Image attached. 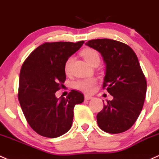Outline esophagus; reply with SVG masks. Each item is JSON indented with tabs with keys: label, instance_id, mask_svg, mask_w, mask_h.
<instances>
[{
	"label": "esophagus",
	"instance_id": "34e87169",
	"mask_svg": "<svg viewBox=\"0 0 159 159\" xmlns=\"http://www.w3.org/2000/svg\"><path fill=\"white\" fill-rule=\"evenodd\" d=\"M84 99H85V101H89V100L93 99V97L92 96H90V95H85V96H84Z\"/></svg>",
	"mask_w": 159,
	"mask_h": 159
}]
</instances>
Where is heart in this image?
<instances>
[{"instance_id": "heart-1", "label": "heart", "mask_w": 159, "mask_h": 159, "mask_svg": "<svg viewBox=\"0 0 159 159\" xmlns=\"http://www.w3.org/2000/svg\"><path fill=\"white\" fill-rule=\"evenodd\" d=\"M82 56H84V59L89 63L90 65L92 64V62L95 60H99L100 61V56L99 53L96 51V50L93 49H85L83 50L81 52ZM73 58L69 57L66 60V63H65V71L68 74L70 72L71 68V64H72ZM97 84L96 79L93 78H85V79L79 80L77 81L75 83V88H77L79 91H83L85 93H91L92 92L94 89L95 85Z\"/></svg>"}]
</instances>
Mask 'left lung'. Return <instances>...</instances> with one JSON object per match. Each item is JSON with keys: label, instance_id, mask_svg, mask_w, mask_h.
<instances>
[{"label": "left lung", "instance_id": "8db88e82", "mask_svg": "<svg viewBox=\"0 0 159 159\" xmlns=\"http://www.w3.org/2000/svg\"><path fill=\"white\" fill-rule=\"evenodd\" d=\"M85 45L101 53L106 67L103 88L113 98L97 115L98 126L113 134L126 131L139 116L146 94V80L136 53L113 39H92Z\"/></svg>", "mask_w": 159, "mask_h": 159}]
</instances>
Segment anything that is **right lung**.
Returning a JSON list of instances; mask_svg holds the SVG:
<instances>
[{"label": "right lung", "instance_id": "right-lung-1", "mask_svg": "<svg viewBox=\"0 0 159 159\" xmlns=\"http://www.w3.org/2000/svg\"><path fill=\"white\" fill-rule=\"evenodd\" d=\"M84 43H44L23 62L18 99L30 126L41 136L56 138L66 133L72 125L75 106L84 101V95L75 90L66 98L56 96L66 81V60Z\"/></svg>", "mask_w": 159, "mask_h": 159}]
</instances>
